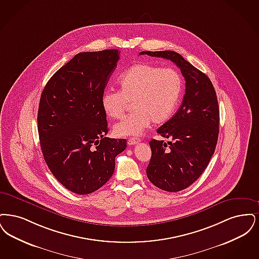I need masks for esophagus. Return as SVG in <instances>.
I'll list each match as a JSON object with an SVG mask.
<instances>
[{
    "mask_svg": "<svg viewBox=\"0 0 259 259\" xmlns=\"http://www.w3.org/2000/svg\"><path fill=\"white\" fill-rule=\"evenodd\" d=\"M139 142H140V139H139V138H130V139L127 140V145L132 146V145H135V144H137V143H139Z\"/></svg>",
    "mask_w": 259,
    "mask_h": 259,
    "instance_id": "obj_1",
    "label": "esophagus"
}]
</instances>
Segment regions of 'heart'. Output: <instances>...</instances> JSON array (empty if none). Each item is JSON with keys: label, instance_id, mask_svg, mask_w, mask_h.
Wrapping results in <instances>:
<instances>
[{"label": "heart", "instance_id": "heart-1", "mask_svg": "<svg viewBox=\"0 0 259 259\" xmlns=\"http://www.w3.org/2000/svg\"><path fill=\"white\" fill-rule=\"evenodd\" d=\"M119 92L108 91L101 98L104 113L111 119H122L133 103L135 112L116 124L117 136L141 135L151 124L168 120L176 109L183 92V79L172 68L139 63L127 68L118 79Z\"/></svg>", "mask_w": 259, "mask_h": 259}]
</instances>
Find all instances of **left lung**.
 Here are the masks:
<instances>
[{"label":"left lung","mask_w":259,"mask_h":259,"mask_svg":"<svg viewBox=\"0 0 259 259\" xmlns=\"http://www.w3.org/2000/svg\"><path fill=\"white\" fill-rule=\"evenodd\" d=\"M170 60L186 80V93L179 109L158 135L169 141L152 139V157L147 166L148 179L158 189L176 192L197 180L214 155L219 137L220 108L209 77L174 51H142Z\"/></svg>","instance_id":"obj_1"}]
</instances>
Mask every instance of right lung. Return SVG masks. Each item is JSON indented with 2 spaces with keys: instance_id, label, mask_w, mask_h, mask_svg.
Returning <instances> with one entry per match:
<instances>
[{
  "instance_id": "right-lung-1",
  "label": "right lung",
  "mask_w": 259,
  "mask_h": 259,
  "mask_svg": "<svg viewBox=\"0 0 259 259\" xmlns=\"http://www.w3.org/2000/svg\"><path fill=\"white\" fill-rule=\"evenodd\" d=\"M120 52L105 49L76 54L53 74L37 113L40 148L47 166L68 191L88 194L111 178L125 139L108 133L101 98Z\"/></svg>"
}]
</instances>
